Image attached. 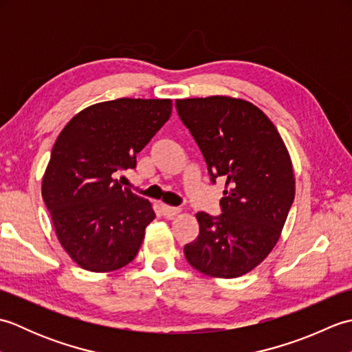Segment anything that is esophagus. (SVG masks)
<instances>
[{
  "label": "esophagus",
  "mask_w": 352,
  "mask_h": 352,
  "mask_svg": "<svg viewBox=\"0 0 352 352\" xmlns=\"http://www.w3.org/2000/svg\"><path fill=\"white\" fill-rule=\"evenodd\" d=\"M162 212H163L164 216H166V218H172V216H175V214L180 213L182 208L180 207H172V206L163 204L162 206Z\"/></svg>",
  "instance_id": "esophagus-1"
}]
</instances>
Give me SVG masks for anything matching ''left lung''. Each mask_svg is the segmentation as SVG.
<instances>
[{
  "instance_id": "obj_1",
  "label": "left lung",
  "mask_w": 352,
  "mask_h": 352,
  "mask_svg": "<svg viewBox=\"0 0 352 352\" xmlns=\"http://www.w3.org/2000/svg\"><path fill=\"white\" fill-rule=\"evenodd\" d=\"M177 113L204 155L210 180H226L221 212L197 213L199 234L184 256L199 272L236 278L272 251L295 198L286 145L254 104L208 96L175 101Z\"/></svg>"
}]
</instances>
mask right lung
Masks as SVG:
<instances>
[{"mask_svg": "<svg viewBox=\"0 0 352 352\" xmlns=\"http://www.w3.org/2000/svg\"><path fill=\"white\" fill-rule=\"evenodd\" d=\"M170 110V100L106 101L80 111L58 134L42 198L58 242L83 269L109 272L136 257L155 213L116 174L136 168L138 153Z\"/></svg>", "mask_w": 352, "mask_h": 352, "instance_id": "right-lung-1", "label": "right lung"}]
</instances>
